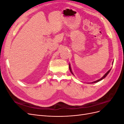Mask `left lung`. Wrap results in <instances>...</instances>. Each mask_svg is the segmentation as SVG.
Here are the masks:
<instances>
[{"label": "left lung", "instance_id": "8db88e82", "mask_svg": "<svg viewBox=\"0 0 124 124\" xmlns=\"http://www.w3.org/2000/svg\"><path fill=\"white\" fill-rule=\"evenodd\" d=\"M69 69H70V72H71V73H72V74H73V73H72V70H71V67H70V63H69ZM111 69H110L109 70H108V72L106 73V74H105L104 75V76L102 77V78H100V79H99V80H97V81H94V82H92V83H97V82H99V81H100L101 80H103V78H106V77H107V75L108 74V73H109L110 72V71H111Z\"/></svg>", "mask_w": 124, "mask_h": 124}]
</instances>
